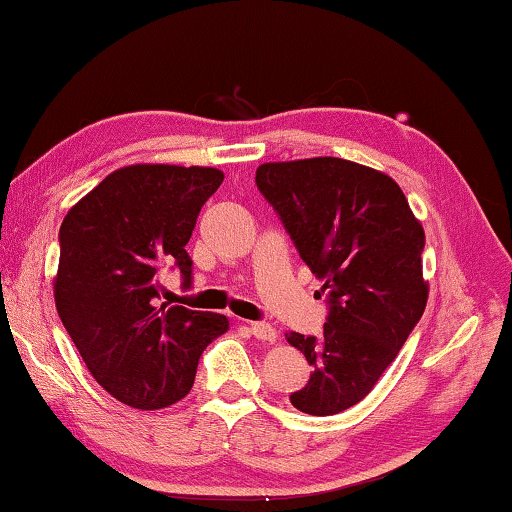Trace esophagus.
Returning a JSON list of instances; mask_svg holds the SVG:
<instances>
[{
  "label": "esophagus",
  "mask_w": 512,
  "mask_h": 512,
  "mask_svg": "<svg viewBox=\"0 0 512 512\" xmlns=\"http://www.w3.org/2000/svg\"><path fill=\"white\" fill-rule=\"evenodd\" d=\"M250 334H253L255 339L266 341V343H275L277 339L275 327H271L268 323H250Z\"/></svg>",
  "instance_id": "34e87169"
}]
</instances>
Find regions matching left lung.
<instances>
[{
  "instance_id": "left-lung-1",
  "label": "left lung",
  "mask_w": 512,
  "mask_h": 512,
  "mask_svg": "<svg viewBox=\"0 0 512 512\" xmlns=\"http://www.w3.org/2000/svg\"><path fill=\"white\" fill-rule=\"evenodd\" d=\"M255 183L329 298L323 336L287 334L311 366L291 404L341 413L375 388L427 307L422 223L388 173L343 158L264 162Z\"/></svg>"
}]
</instances>
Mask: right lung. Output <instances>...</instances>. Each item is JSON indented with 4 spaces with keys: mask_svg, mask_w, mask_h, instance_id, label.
I'll return each mask as SVG.
<instances>
[{
    "mask_svg": "<svg viewBox=\"0 0 512 512\" xmlns=\"http://www.w3.org/2000/svg\"><path fill=\"white\" fill-rule=\"evenodd\" d=\"M223 171L128 164L72 205L60 225L58 316L101 388L142 411L192 391L198 359L230 329L223 314L158 305V271L192 280L187 241Z\"/></svg>",
    "mask_w": 512,
    "mask_h": 512,
    "instance_id": "obj_1",
    "label": "right lung"
}]
</instances>
